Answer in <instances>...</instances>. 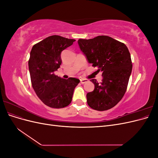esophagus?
Returning <instances> with one entry per match:
<instances>
[{
    "label": "esophagus",
    "mask_w": 158,
    "mask_h": 158,
    "mask_svg": "<svg viewBox=\"0 0 158 158\" xmlns=\"http://www.w3.org/2000/svg\"><path fill=\"white\" fill-rule=\"evenodd\" d=\"M88 82V80L87 79H82V78L80 79V83L82 84H84V83H86Z\"/></svg>",
    "instance_id": "obj_1"
}]
</instances>
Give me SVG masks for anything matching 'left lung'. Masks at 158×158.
Returning a JSON list of instances; mask_svg holds the SVG:
<instances>
[{
    "mask_svg": "<svg viewBox=\"0 0 158 158\" xmlns=\"http://www.w3.org/2000/svg\"><path fill=\"white\" fill-rule=\"evenodd\" d=\"M89 63L102 72V82L90 80L94 91L86 95L88 106L97 111L111 109L121 101L127 88L132 64L127 47L106 35L78 41Z\"/></svg>",
    "mask_w": 158,
    "mask_h": 158,
    "instance_id": "obj_1",
    "label": "left lung"
}]
</instances>
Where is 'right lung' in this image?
I'll return each mask as SVG.
<instances>
[{
	"instance_id": "1",
	"label": "right lung",
	"mask_w": 158,
	"mask_h": 158,
	"mask_svg": "<svg viewBox=\"0 0 158 158\" xmlns=\"http://www.w3.org/2000/svg\"><path fill=\"white\" fill-rule=\"evenodd\" d=\"M75 40L51 35L33 46L28 61L32 87L41 102L52 108H63L71 103L80 80L64 79L54 74L61 64V52Z\"/></svg>"
}]
</instances>
